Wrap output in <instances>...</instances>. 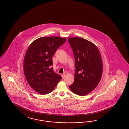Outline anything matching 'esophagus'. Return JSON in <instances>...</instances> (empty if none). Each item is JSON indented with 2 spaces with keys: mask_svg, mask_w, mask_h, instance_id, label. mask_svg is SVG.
<instances>
[{
  "mask_svg": "<svg viewBox=\"0 0 129 129\" xmlns=\"http://www.w3.org/2000/svg\"><path fill=\"white\" fill-rule=\"evenodd\" d=\"M61 76H62V79H64L65 77H66V75L65 74H62V75H61Z\"/></svg>",
  "mask_w": 129,
  "mask_h": 129,
  "instance_id": "1",
  "label": "esophagus"
}]
</instances>
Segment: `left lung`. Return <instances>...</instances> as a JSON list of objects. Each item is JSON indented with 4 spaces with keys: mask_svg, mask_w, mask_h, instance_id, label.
Wrapping results in <instances>:
<instances>
[{
    "mask_svg": "<svg viewBox=\"0 0 129 129\" xmlns=\"http://www.w3.org/2000/svg\"><path fill=\"white\" fill-rule=\"evenodd\" d=\"M75 58L74 81L69 86L71 91L80 96L90 93L98 85L102 76L101 55L93 43L80 37L69 38Z\"/></svg>",
    "mask_w": 129,
    "mask_h": 129,
    "instance_id": "left-lung-1",
    "label": "left lung"
}]
</instances>
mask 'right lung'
<instances>
[{"label":"right lung","mask_w":129,"mask_h":129,"mask_svg":"<svg viewBox=\"0 0 129 129\" xmlns=\"http://www.w3.org/2000/svg\"><path fill=\"white\" fill-rule=\"evenodd\" d=\"M66 38L44 37L34 40L27 49L23 68L28 84L39 93L51 92L62 79L53 71L52 58Z\"/></svg>","instance_id":"right-lung-1"}]
</instances>
